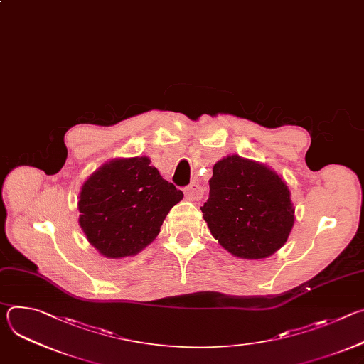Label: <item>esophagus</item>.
I'll return each mask as SVG.
<instances>
[{"mask_svg": "<svg viewBox=\"0 0 364 364\" xmlns=\"http://www.w3.org/2000/svg\"><path fill=\"white\" fill-rule=\"evenodd\" d=\"M184 193L191 200H200L203 197V194H204V188L198 183H191L190 186H187L184 188Z\"/></svg>", "mask_w": 364, "mask_h": 364, "instance_id": "obj_1", "label": "esophagus"}]
</instances>
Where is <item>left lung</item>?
<instances>
[{
    "instance_id": "obj_1",
    "label": "left lung",
    "mask_w": 364,
    "mask_h": 364,
    "mask_svg": "<svg viewBox=\"0 0 364 364\" xmlns=\"http://www.w3.org/2000/svg\"><path fill=\"white\" fill-rule=\"evenodd\" d=\"M203 219L212 236L233 256L264 259L281 249L295 222L285 180L268 166L237 154L213 167Z\"/></svg>"
}]
</instances>
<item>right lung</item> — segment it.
Listing matches in <instances>:
<instances>
[{
  "label": "right lung",
  "instance_id": "add662e5",
  "mask_svg": "<svg viewBox=\"0 0 364 364\" xmlns=\"http://www.w3.org/2000/svg\"><path fill=\"white\" fill-rule=\"evenodd\" d=\"M183 191L164 180L148 157L114 159L102 164L79 193V225L103 256H134L160 233Z\"/></svg>",
  "mask_w": 364,
  "mask_h": 364
}]
</instances>
